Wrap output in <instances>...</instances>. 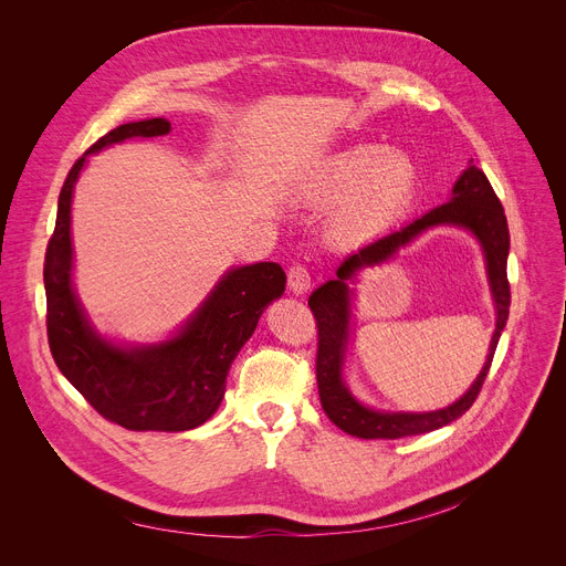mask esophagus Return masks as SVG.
I'll return each instance as SVG.
<instances>
[{
    "label": "esophagus",
    "mask_w": 566,
    "mask_h": 566,
    "mask_svg": "<svg viewBox=\"0 0 566 566\" xmlns=\"http://www.w3.org/2000/svg\"><path fill=\"white\" fill-rule=\"evenodd\" d=\"M286 284L293 293H307L312 286V273L303 263H293L286 273Z\"/></svg>",
    "instance_id": "obj_1"
}]
</instances>
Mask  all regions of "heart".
<instances>
[{
  "label": "heart",
  "mask_w": 566,
  "mask_h": 566,
  "mask_svg": "<svg viewBox=\"0 0 566 566\" xmlns=\"http://www.w3.org/2000/svg\"><path fill=\"white\" fill-rule=\"evenodd\" d=\"M418 174L399 151L355 144L321 158L303 184V199L335 206L328 233L342 248L363 245L388 231L412 201Z\"/></svg>",
  "instance_id": "obj_1"
}]
</instances>
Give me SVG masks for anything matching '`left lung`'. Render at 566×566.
<instances>
[{
  "label": "left lung",
  "instance_id": "1",
  "mask_svg": "<svg viewBox=\"0 0 566 566\" xmlns=\"http://www.w3.org/2000/svg\"><path fill=\"white\" fill-rule=\"evenodd\" d=\"M436 223H459L470 228L481 238L488 254L490 281L499 310V323L492 340V353L488 365L473 388L457 403L433 413H380L369 411L355 402L340 382V360L347 336V280L365 264H375L391 258L396 250L411 238ZM507 256H510V227L504 218V208L489 184L486 174L474 167L472 160L459 176L452 188V199L440 203L422 218L406 224L399 231L378 238L363 250L348 256L337 268V280L325 282L310 295V310L316 318L318 348H316V382L318 397L325 415L346 433L358 438H406L429 433L459 420L461 415L480 397L482 385L493 363V353L510 316V280H507Z\"/></svg>",
  "mask_w": 566,
  "mask_h": 566
}]
</instances>
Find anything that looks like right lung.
Wrapping results in <instances>:
<instances>
[{"label":"right lung","instance_id":"add662e5","mask_svg":"<svg viewBox=\"0 0 566 566\" xmlns=\"http://www.w3.org/2000/svg\"><path fill=\"white\" fill-rule=\"evenodd\" d=\"M169 130L167 118H146L118 126L86 148L59 192L43 263L48 344L59 371L105 420L130 431H188L211 418L224 397L233 358L252 337L265 305L280 298L286 284L280 263L235 268L186 328L158 346L118 348L88 328L71 286V199L77 174L86 156L103 146Z\"/></svg>","mask_w":566,"mask_h":566}]
</instances>
